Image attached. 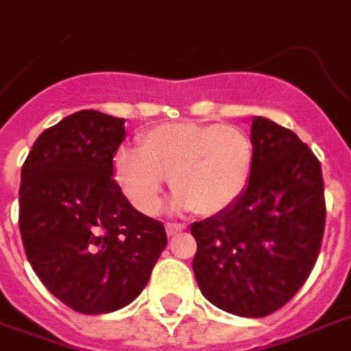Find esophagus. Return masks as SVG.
Masks as SVG:
<instances>
[{
    "label": "esophagus",
    "mask_w": 351,
    "mask_h": 351,
    "mask_svg": "<svg viewBox=\"0 0 351 351\" xmlns=\"http://www.w3.org/2000/svg\"><path fill=\"white\" fill-rule=\"evenodd\" d=\"M184 229H186L184 223H167V226H165V231H167L169 237H175L176 233H180Z\"/></svg>",
    "instance_id": "obj_1"
}]
</instances>
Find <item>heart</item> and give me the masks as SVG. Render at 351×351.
I'll return each mask as SVG.
<instances>
[{
    "mask_svg": "<svg viewBox=\"0 0 351 351\" xmlns=\"http://www.w3.org/2000/svg\"><path fill=\"white\" fill-rule=\"evenodd\" d=\"M138 149L120 148L114 178L133 206L154 214L165 178L178 193L176 208L213 216L241 197L254 161L250 137L231 125L165 123L138 138Z\"/></svg>",
    "mask_w": 351,
    "mask_h": 351,
    "instance_id": "obj_1",
    "label": "heart"
}]
</instances>
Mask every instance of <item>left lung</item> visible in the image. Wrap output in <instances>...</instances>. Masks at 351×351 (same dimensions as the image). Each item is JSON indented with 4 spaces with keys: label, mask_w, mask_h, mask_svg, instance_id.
I'll return each mask as SVG.
<instances>
[{
    "label": "left lung",
    "mask_w": 351,
    "mask_h": 351,
    "mask_svg": "<svg viewBox=\"0 0 351 351\" xmlns=\"http://www.w3.org/2000/svg\"><path fill=\"white\" fill-rule=\"evenodd\" d=\"M250 178L233 205L191 223L193 274L214 306L243 317L282 308L314 269L325 228L322 165L308 146L252 118Z\"/></svg>",
    "instance_id": "1"
}]
</instances>
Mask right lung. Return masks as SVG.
Returning <instances> with one entry per match:
<instances>
[{"instance_id":"1","label":"right lung","mask_w":351,"mask_h":351,"mask_svg":"<svg viewBox=\"0 0 351 351\" xmlns=\"http://www.w3.org/2000/svg\"><path fill=\"white\" fill-rule=\"evenodd\" d=\"M123 122L79 110L43 131L22 165L19 226L27 261L80 314L135 301L167 246L163 223L133 208L112 178Z\"/></svg>"}]
</instances>
